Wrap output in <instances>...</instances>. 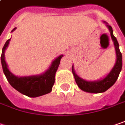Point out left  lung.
I'll use <instances>...</instances> for the list:
<instances>
[{"mask_svg":"<svg viewBox=\"0 0 125 125\" xmlns=\"http://www.w3.org/2000/svg\"><path fill=\"white\" fill-rule=\"evenodd\" d=\"M110 31V36L114 42V45L115 48L116 55H117V60L115 66L112 69L109 74L105 77V78L100 80V81H95V82H87L84 79H81L78 75L75 73L73 65L72 67V71L73 75L75 79V82L78 86L82 91L89 92V93H94V94H98V93H103L107 91L109 88H110L113 84L115 83L117 79L119 77L120 72L122 70V53L119 48V43L117 41V39L114 36L113 33V29L111 26L107 25Z\"/></svg>","mask_w":125,"mask_h":125,"instance_id":"1","label":"left lung"}]
</instances>
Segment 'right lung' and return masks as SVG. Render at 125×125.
Instances as JSON below:
<instances>
[{"label":"right lung","instance_id":"right-lung-1","mask_svg":"<svg viewBox=\"0 0 125 125\" xmlns=\"http://www.w3.org/2000/svg\"><path fill=\"white\" fill-rule=\"evenodd\" d=\"M16 28H14L13 31ZM10 39L5 42L2 50L1 64L3 70L10 84L21 94L29 97H38L50 93L55 83V75L60 65L62 55H60L53 62L51 67L45 73L37 76L18 77L12 74L8 69L5 60V51L8 47Z\"/></svg>","mask_w":125,"mask_h":125}]
</instances>
